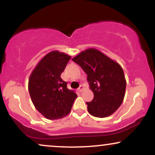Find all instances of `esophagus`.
Returning a JSON list of instances; mask_svg holds the SVG:
<instances>
[{
	"label": "esophagus",
	"mask_w": 155,
	"mask_h": 155,
	"mask_svg": "<svg viewBox=\"0 0 155 155\" xmlns=\"http://www.w3.org/2000/svg\"><path fill=\"white\" fill-rule=\"evenodd\" d=\"M83 90H84V86H82V85H81V86H80V87L78 89V91H79V92H82Z\"/></svg>",
	"instance_id": "obj_1"
}]
</instances>
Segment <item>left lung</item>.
<instances>
[{
	"label": "left lung",
	"instance_id": "left-lung-1",
	"mask_svg": "<svg viewBox=\"0 0 155 155\" xmlns=\"http://www.w3.org/2000/svg\"><path fill=\"white\" fill-rule=\"evenodd\" d=\"M87 74L91 102H87L88 112L104 118L118 109L125 95L126 80L122 68L104 53L94 48L81 51L72 59Z\"/></svg>",
	"mask_w": 155,
	"mask_h": 155
}]
</instances>
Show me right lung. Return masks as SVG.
<instances>
[{
	"instance_id": "right-lung-1",
	"label": "right lung",
	"mask_w": 155,
	"mask_h": 155,
	"mask_svg": "<svg viewBox=\"0 0 155 155\" xmlns=\"http://www.w3.org/2000/svg\"><path fill=\"white\" fill-rule=\"evenodd\" d=\"M71 58L65 53L51 51L38 62L29 77L32 102L48 120H58L68 114L77 97L60 77Z\"/></svg>"
}]
</instances>
